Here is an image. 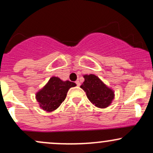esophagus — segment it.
<instances>
[{
	"label": "esophagus",
	"mask_w": 153,
	"mask_h": 153,
	"mask_svg": "<svg viewBox=\"0 0 153 153\" xmlns=\"http://www.w3.org/2000/svg\"><path fill=\"white\" fill-rule=\"evenodd\" d=\"M75 83H76V85H78V86H80V82L78 81V80H77V81H75Z\"/></svg>",
	"instance_id": "1"
}]
</instances>
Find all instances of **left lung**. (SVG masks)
Here are the masks:
<instances>
[{"label": "left lung", "mask_w": 153, "mask_h": 153, "mask_svg": "<svg viewBox=\"0 0 153 153\" xmlns=\"http://www.w3.org/2000/svg\"><path fill=\"white\" fill-rule=\"evenodd\" d=\"M84 82L80 88L86 93L89 101L98 108H104L110 106L114 99V92L99 77L94 74L84 75Z\"/></svg>", "instance_id": "obj_1"}]
</instances>
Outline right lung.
Returning a JSON list of instances; mask_svg holds the SVG:
<instances>
[{"instance_id":"right-lung-1","label":"right lung","mask_w":153,"mask_h":153,"mask_svg":"<svg viewBox=\"0 0 153 153\" xmlns=\"http://www.w3.org/2000/svg\"><path fill=\"white\" fill-rule=\"evenodd\" d=\"M76 85L69 80L63 81L57 77H52L46 85L36 94V99L42 109L53 111L65 99L68 91Z\"/></svg>"}]
</instances>
